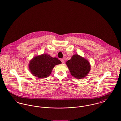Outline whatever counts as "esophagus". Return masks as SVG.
I'll return each instance as SVG.
<instances>
[{
	"instance_id": "34e87169",
	"label": "esophagus",
	"mask_w": 121,
	"mask_h": 121,
	"mask_svg": "<svg viewBox=\"0 0 121 121\" xmlns=\"http://www.w3.org/2000/svg\"><path fill=\"white\" fill-rule=\"evenodd\" d=\"M60 60H61V61L62 63H64V60H63V59H61Z\"/></svg>"
}]
</instances>
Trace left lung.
Listing matches in <instances>:
<instances>
[{
  "label": "left lung",
  "instance_id": "1",
  "mask_svg": "<svg viewBox=\"0 0 121 121\" xmlns=\"http://www.w3.org/2000/svg\"><path fill=\"white\" fill-rule=\"evenodd\" d=\"M66 64L71 75L77 79L86 77L91 68L88 60L78 55H73Z\"/></svg>",
  "mask_w": 121,
  "mask_h": 121
}]
</instances>
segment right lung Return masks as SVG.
Here are the masks:
<instances>
[{
    "instance_id": "right-lung-1",
    "label": "right lung",
    "mask_w": 121,
    "mask_h": 121,
    "mask_svg": "<svg viewBox=\"0 0 121 121\" xmlns=\"http://www.w3.org/2000/svg\"><path fill=\"white\" fill-rule=\"evenodd\" d=\"M61 62L57 58H53L47 54L34 57L30 61L29 69L34 76L40 78L48 77L56 65Z\"/></svg>"
}]
</instances>
